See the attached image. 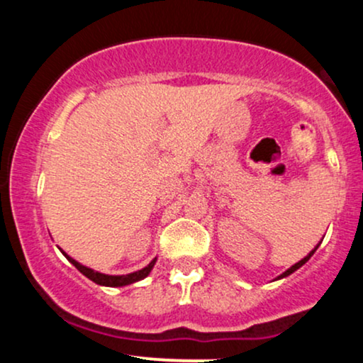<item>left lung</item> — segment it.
Masks as SVG:
<instances>
[{
  "mask_svg": "<svg viewBox=\"0 0 363 363\" xmlns=\"http://www.w3.org/2000/svg\"><path fill=\"white\" fill-rule=\"evenodd\" d=\"M319 244H320V242H319ZM319 244H318V245H315V247H314V249H312V251H311L309 254H307V256H306V257H303V259H301V261H298V262H295V264H294V266H290V268H289V269H286V272H285V273H281V274H280V277H277V278H274V280H281V278L289 277V274H291V273H294V272H297V269H298V268H302V266H303V264H306V262L311 259V256H312V254H314V252H315V249H318V247H319Z\"/></svg>",
  "mask_w": 363,
  "mask_h": 363,
  "instance_id": "obj_1",
  "label": "left lung"
}]
</instances>
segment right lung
Masks as SVG:
<instances>
[{
  "mask_svg": "<svg viewBox=\"0 0 363 363\" xmlns=\"http://www.w3.org/2000/svg\"><path fill=\"white\" fill-rule=\"evenodd\" d=\"M62 254L66 256V259H68L72 264L74 266V268L78 269L82 274H85L89 280H91L94 283H97V285H102V286H126V285H131V283H136L140 280H143V278H147L150 272L153 269V266H155L157 262V257H153L152 261H150V264L145 266V268L138 269V272L135 273H129V274H106V273H99L95 272V269L89 268V266H83L82 262L74 261L73 257H69L68 254H66L65 251H61Z\"/></svg>",
  "mask_w": 363,
  "mask_h": 363,
  "instance_id": "right-lung-1",
  "label": "right lung"
}]
</instances>
